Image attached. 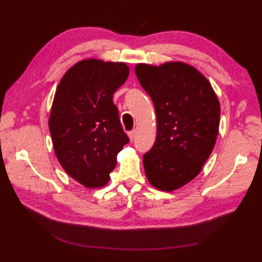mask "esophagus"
I'll list each match as a JSON object with an SVG mask.
<instances>
[{
  "instance_id": "esophagus-1",
  "label": "esophagus",
  "mask_w": 262,
  "mask_h": 262,
  "mask_svg": "<svg viewBox=\"0 0 262 262\" xmlns=\"http://www.w3.org/2000/svg\"><path fill=\"white\" fill-rule=\"evenodd\" d=\"M128 136H129V140L133 141L135 138V130H130L128 132Z\"/></svg>"
}]
</instances>
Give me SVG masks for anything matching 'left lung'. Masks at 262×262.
Segmentation results:
<instances>
[{"label":"left lung","mask_w":262,"mask_h":262,"mask_svg":"<svg viewBox=\"0 0 262 262\" xmlns=\"http://www.w3.org/2000/svg\"><path fill=\"white\" fill-rule=\"evenodd\" d=\"M135 73L157 114V138L143 155L146 178L160 190H176L202 171L213 151L219 99L208 80L185 63L137 64Z\"/></svg>","instance_id":"8db88e82"}]
</instances>
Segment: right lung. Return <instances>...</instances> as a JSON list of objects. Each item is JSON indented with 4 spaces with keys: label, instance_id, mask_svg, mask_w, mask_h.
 <instances>
[{
    "label": "right lung",
    "instance_id": "right-lung-1",
    "mask_svg": "<svg viewBox=\"0 0 262 262\" xmlns=\"http://www.w3.org/2000/svg\"><path fill=\"white\" fill-rule=\"evenodd\" d=\"M128 74L125 63L84 59L56 89L48 120L54 151L66 173L86 188L107 185L117 154L129 142L113 102Z\"/></svg>",
    "mask_w": 262,
    "mask_h": 262
}]
</instances>
